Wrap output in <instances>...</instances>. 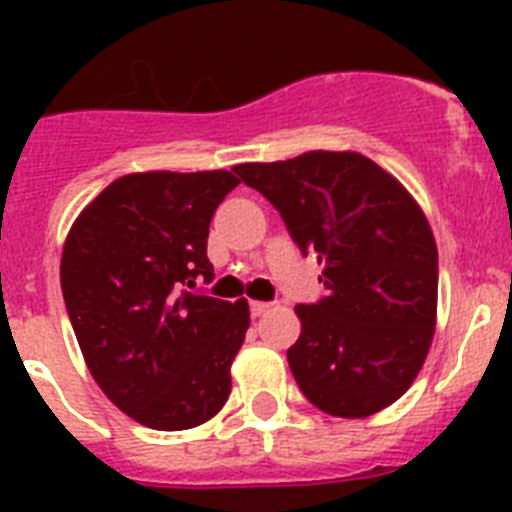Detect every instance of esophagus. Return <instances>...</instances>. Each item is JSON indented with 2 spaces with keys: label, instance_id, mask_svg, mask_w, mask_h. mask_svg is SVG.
I'll list each match as a JSON object with an SVG mask.
<instances>
[{
  "label": "esophagus",
  "instance_id": "34e87169",
  "mask_svg": "<svg viewBox=\"0 0 512 512\" xmlns=\"http://www.w3.org/2000/svg\"><path fill=\"white\" fill-rule=\"evenodd\" d=\"M269 310H271V302H251L253 318H261V315H266Z\"/></svg>",
  "mask_w": 512,
  "mask_h": 512
}]
</instances>
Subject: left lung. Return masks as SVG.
<instances>
[{
  "mask_svg": "<svg viewBox=\"0 0 512 512\" xmlns=\"http://www.w3.org/2000/svg\"><path fill=\"white\" fill-rule=\"evenodd\" d=\"M233 171L325 266L328 295L295 307L302 333L287 361L300 390L336 418L390 408L423 369L436 333L438 248L425 212L356 151H307Z\"/></svg>",
  "mask_w": 512,
  "mask_h": 512,
  "instance_id": "8db88e82",
  "label": "left lung"
}]
</instances>
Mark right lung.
Here are the masks:
<instances>
[{
	"label": "right lung",
	"instance_id": "1",
	"mask_svg": "<svg viewBox=\"0 0 512 512\" xmlns=\"http://www.w3.org/2000/svg\"><path fill=\"white\" fill-rule=\"evenodd\" d=\"M241 184L233 171H138L94 197L61 253L63 302L99 390L153 431L220 413L248 302L192 295L212 277L210 220Z\"/></svg>",
	"mask_w": 512,
	"mask_h": 512
}]
</instances>
